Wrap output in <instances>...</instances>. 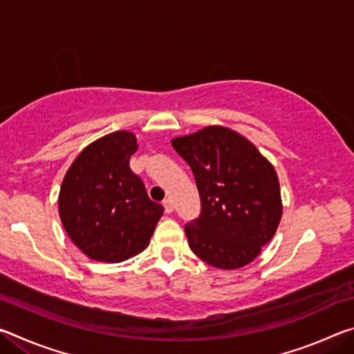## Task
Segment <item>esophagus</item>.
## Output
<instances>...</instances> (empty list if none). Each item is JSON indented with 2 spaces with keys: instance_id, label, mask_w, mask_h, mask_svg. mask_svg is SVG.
Returning a JSON list of instances; mask_svg holds the SVG:
<instances>
[{
  "instance_id": "1",
  "label": "esophagus",
  "mask_w": 354,
  "mask_h": 354,
  "mask_svg": "<svg viewBox=\"0 0 354 354\" xmlns=\"http://www.w3.org/2000/svg\"><path fill=\"white\" fill-rule=\"evenodd\" d=\"M164 207H165V212L167 214H171L173 212V201H171V198H167V200H164Z\"/></svg>"
}]
</instances>
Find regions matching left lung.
Masks as SVG:
<instances>
[{
	"label": "left lung",
	"instance_id": "left-lung-1",
	"mask_svg": "<svg viewBox=\"0 0 354 354\" xmlns=\"http://www.w3.org/2000/svg\"><path fill=\"white\" fill-rule=\"evenodd\" d=\"M200 192V217L185 225L189 247L209 266L253 262L283 217L277 170L247 137L221 124L171 139Z\"/></svg>",
	"mask_w": 354,
	"mask_h": 354
}]
</instances>
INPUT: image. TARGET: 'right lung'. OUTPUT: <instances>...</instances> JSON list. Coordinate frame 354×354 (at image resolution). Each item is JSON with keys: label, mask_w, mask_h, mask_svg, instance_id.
<instances>
[{"label": "right lung", "mask_w": 354, "mask_h": 354, "mask_svg": "<svg viewBox=\"0 0 354 354\" xmlns=\"http://www.w3.org/2000/svg\"><path fill=\"white\" fill-rule=\"evenodd\" d=\"M131 131L106 134L82 149L59 190V217L67 236L93 261L115 263L149 245L164 207L148 198L129 169L137 151Z\"/></svg>", "instance_id": "add662e5"}]
</instances>
